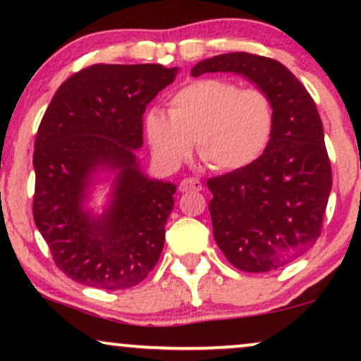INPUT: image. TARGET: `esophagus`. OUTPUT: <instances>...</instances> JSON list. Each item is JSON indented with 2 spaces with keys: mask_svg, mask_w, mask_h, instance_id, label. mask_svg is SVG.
<instances>
[{
  "mask_svg": "<svg viewBox=\"0 0 361 361\" xmlns=\"http://www.w3.org/2000/svg\"><path fill=\"white\" fill-rule=\"evenodd\" d=\"M179 190L184 194V192H199L202 190V182L199 179H194V177H187L180 182Z\"/></svg>",
  "mask_w": 361,
  "mask_h": 361,
  "instance_id": "obj_1",
  "label": "esophagus"
}]
</instances>
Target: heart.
<instances>
[{
	"label": "heart",
	"mask_w": 361,
	"mask_h": 361,
	"mask_svg": "<svg viewBox=\"0 0 361 361\" xmlns=\"http://www.w3.org/2000/svg\"><path fill=\"white\" fill-rule=\"evenodd\" d=\"M169 115L146 116L152 154L167 169L190 156L192 146L215 171H236L263 154L274 131L273 102L259 88L220 78L192 82L172 95Z\"/></svg>",
	"instance_id": "1"
}]
</instances>
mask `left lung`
Wrapping results in <instances>:
<instances>
[{
    "label": "left lung",
    "mask_w": 361,
    "mask_h": 361,
    "mask_svg": "<svg viewBox=\"0 0 361 361\" xmlns=\"http://www.w3.org/2000/svg\"><path fill=\"white\" fill-rule=\"evenodd\" d=\"M231 72L268 93L274 131L258 159L207 180L214 238L235 268L266 273L298 259L320 235L332 190L317 106L294 73L274 59L221 54L192 67V77Z\"/></svg>",
    "instance_id": "obj_1"
}]
</instances>
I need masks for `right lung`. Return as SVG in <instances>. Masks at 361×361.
<instances>
[{"instance_id":"add662e5","label":"right lung","mask_w":361,"mask_h":361,"mask_svg":"<svg viewBox=\"0 0 361 361\" xmlns=\"http://www.w3.org/2000/svg\"><path fill=\"white\" fill-rule=\"evenodd\" d=\"M179 67L97 63L59 87L34 142L32 214L68 278L116 290L140 284L159 259L176 185L151 179L136 152L142 115ZM111 187L100 212L91 205Z\"/></svg>"}]
</instances>
